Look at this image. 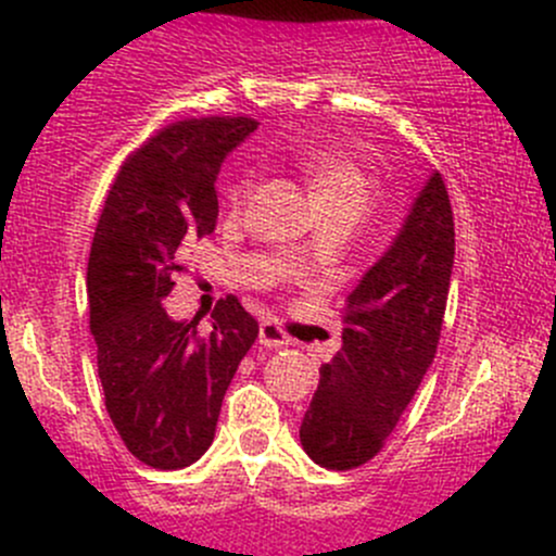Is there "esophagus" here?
Returning a JSON list of instances; mask_svg holds the SVG:
<instances>
[{"label": "esophagus", "instance_id": "obj_1", "mask_svg": "<svg viewBox=\"0 0 556 556\" xmlns=\"http://www.w3.org/2000/svg\"><path fill=\"white\" fill-rule=\"evenodd\" d=\"M260 345H265V348H289L291 340L278 324H273V320H265V324H260Z\"/></svg>", "mask_w": 556, "mask_h": 556}]
</instances>
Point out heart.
I'll return each instance as SVG.
<instances>
[{"mask_svg":"<svg viewBox=\"0 0 556 556\" xmlns=\"http://www.w3.org/2000/svg\"><path fill=\"white\" fill-rule=\"evenodd\" d=\"M296 165H300L318 208L351 205V208H358L364 214V208L371 200V192H375V185H371V179L356 160L337 150H329V147H316V150L302 152L296 157ZM249 192L251 181H238L236 190L230 194L232 203H243Z\"/></svg>","mask_w":556,"mask_h":556,"instance_id":"1","label":"heart"}]
</instances>
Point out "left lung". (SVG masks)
Instances as JSON below:
<instances>
[{"instance_id":"8db88e82","label":"left lung","mask_w":556,"mask_h":556,"mask_svg":"<svg viewBox=\"0 0 556 556\" xmlns=\"http://www.w3.org/2000/svg\"><path fill=\"white\" fill-rule=\"evenodd\" d=\"M455 222L442 176L417 192L402 230L348 294L342 348L320 366L300 442L324 468L377 455L437 356L447 307Z\"/></svg>"}]
</instances>
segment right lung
<instances>
[{"mask_svg":"<svg viewBox=\"0 0 556 556\" xmlns=\"http://www.w3.org/2000/svg\"><path fill=\"white\" fill-rule=\"evenodd\" d=\"M251 117L185 119L160 130L119 168L88 260L90 334L106 412L141 463L176 471L211 447L227 386L260 326L236 296L208 329L174 320L163 300L194 240L219 216L216 176Z\"/></svg>","mask_w":556,"mask_h":556,"instance_id":"right-lung-1","label":"right lung"}]
</instances>
